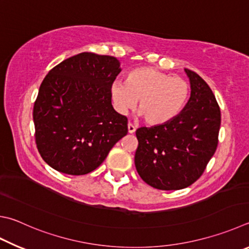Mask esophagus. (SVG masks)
Instances as JSON below:
<instances>
[{"mask_svg":"<svg viewBox=\"0 0 249 249\" xmlns=\"http://www.w3.org/2000/svg\"><path fill=\"white\" fill-rule=\"evenodd\" d=\"M127 128H128V133L129 134H134L135 132H136V128H135V126L132 123H128Z\"/></svg>","mask_w":249,"mask_h":249,"instance_id":"34e87169","label":"esophagus"}]
</instances>
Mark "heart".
I'll return each mask as SVG.
<instances>
[{"mask_svg":"<svg viewBox=\"0 0 249 249\" xmlns=\"http://www.w3.org/2000/svg\"><path fill=\"white\" fill-rule=\"evenodd\" d=\"M191 86L180 77H173L155 67H139L126 75L125 84L115 81L111 97L116 110L125 113L137 102V112L146 123H166L183 110Z\"/></svg>","mask_w":249,"mask_h":249,"instance_id":"obj_1","label":"heart"}]
</instances>
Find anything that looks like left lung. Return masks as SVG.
I'll return each instance as SVG.
<instances>
[{
    "label": "left lung",
    "mask_w": 249,
    "mask_h": 249,
    "mask_svg": "<svg viewBox=\"0 0 249 249\" xmlns=\"http://www.w3.org/2000/svg\"><path fill=\"white\" fill-rule=\"evenodd\" d=\"M191 98L174 119L136 130L135 165L140 178L161 191L191 186L205 172L219 142L221 111L209 86L185 69Z\"/></svg>",
    "instance_id": "8db88e82"
}]
</instances>
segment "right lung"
<instances>
[{"mask_svg":"<svg viewBox=\"0 0 249 249\" xmlns=\"http://www.w3.org/2000/svg\"><path fill=\"white\" fill-rule=\"evenodd\" d=\"M120 71L116 57L83 52L44 77L33 115L36 144L51 168L88 174L127 134V117L111 103V87Z\"/></svg>","mask_w":249,"mask_h":249,"instance_id":"right-lung-1","label":"right lung"}]
</instances>
